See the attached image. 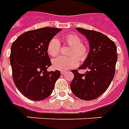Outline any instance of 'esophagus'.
Segmentation results:
<instances>
[{
  "label": "esophagus",
  "instance_id": "esophagus-1",
  "mask_svg": "<svg viewBox=\"0 0 129 129\" xmlns=\"http://www.w3.org/2000/svg\"><path fill=\"white\" fill-rule=\"evenodd\" d=\"M60 74H61L62 75L65 74H66V72H60Z\"/></svg>",
  "mask_w": 129,
  "mask_h": 129
}]
</instances>
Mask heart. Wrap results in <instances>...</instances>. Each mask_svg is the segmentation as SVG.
Masks as SVG:
<instances>
[{
	"label": "heart",
	"instance_id": "b5f03b06",
	"mask_svg": "<svg viewBox=\"0 0 129 129\" xmlns=\"http://www.w3.org/2000/svg\"><path fill=\"white\" fill-rule=\"evenodd\" d=\"M63 42L71 48L68 52L69 57L60 56L55 58L52 61L54 69L60 71H67L77 66L78 60L83 62L89 55V48L83 43V40L75 34H69L62 37ZM61 49L60 41L56 37L50 40L47 45V52L49 55L55 57L59 55Z\"/></svg>",
	"mask_w": 129,
	"mask_h": 129
}]
</instances>
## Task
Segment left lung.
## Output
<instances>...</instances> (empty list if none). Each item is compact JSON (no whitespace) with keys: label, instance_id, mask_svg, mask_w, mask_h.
<instances>
[{"label":"left lung","instance_id":"obj_1","mask_svg":"<svg viewBox=\"0 0 129 129\" xmlns=\"http://www.w3.org/2000/svg\"><path fill=\"white\" fill-rule=\"evenodd\" d=\"M89 41L88 57L79 69L85 74L72 70L74 75L70 84L72 92L78 98L89 101L98 98L106 91L115 74L117 60V47L113 40L101 33L77 28Z\"/></svg>","mask_w":129,"mask_h":129}]
</instances>
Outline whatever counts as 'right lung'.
Returning <instances> with one entry per match:
<instances>
[{
	"instance_id": "add662e5",
	"label": "right lung",
	"mask_w": 129,
	"mask_h": 129,
	"mask_svg": "<svg viewBox=\"0 0 129 129\" xmlns=\"http://www.w3.org/2000/svg\"><path fill=\"white\" fill-rule=\"evenodd\" d=\"M60 30L45 27L27 31L12 45L10 64L14 82L19 92L30 100L41 101L47 98L60 76L58 70L47 71L51 65L47 45Z\"/></svg>"
}]
</instances>
